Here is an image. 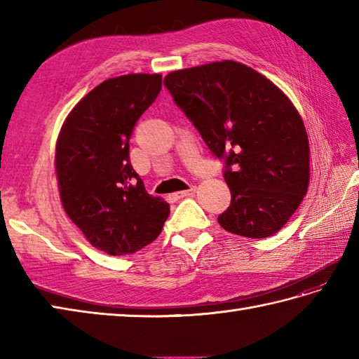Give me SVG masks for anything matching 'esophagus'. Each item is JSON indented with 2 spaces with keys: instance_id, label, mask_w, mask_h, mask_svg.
<instances>
[{
  "instance_id": "34e87169",
  "label": "esophagus",
  "mask_w": 359,
  "mask_h": 359,
  "mask_svg": "<svg viewBox=\"0 0 359 359\" xmlns=\"http://www.w3.org/2000/svg\"><path fill=\"white\" fill-rule=\"evenodd\" d=\"M194 193H196V188L191 187L189 189H185V191L177 193V197H179V199H184V197H189V196H193Z\"/></svg>"
}]
</instances>
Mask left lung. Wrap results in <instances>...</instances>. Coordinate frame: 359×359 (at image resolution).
Instances as JSON below:
<instances>
[{
  "mask_svg": "<svg viewBox=\"0 0 359 359\" xmlns=\"http://www.w3.org/2000/svg\"><path fill=\"white\" fill-rule=\"evenodd\" d=\"M163 83L208 148L225 158L231 205L217 217L220 226L253 239L278 233L310 182L309 137L292 100L233 60L170 72Z\"/></svg>",
  "mask_w": 359,
  "mask_h": 359,
  "instance_id": "left-lung-1",
  "label": "left lung"
}]
</instances>
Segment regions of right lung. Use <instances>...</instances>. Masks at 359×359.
<instances>
[{
	"instance_id": "1",
	"label": "right lung",
	"mask_w": 359,
	"mask_h": 359,
	"mask_svg": "<svg viewBox=\"0 0 359 359\" xmlns=\"http://www.w3.org/2000/svg\"><path fill=\"white\" fill-rule=\"evenodd\" d=\"M162 89L160 74L104 80L67 114L55 147L62 205L86 241L111 256L157 239L170 203L147 193L129 160L135 121Z\"/></svg>"
}]
</instances>
